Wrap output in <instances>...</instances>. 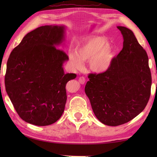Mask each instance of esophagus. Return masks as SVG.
<instances>
[{
  "mask_svg": "<svg viewBox=\"0 0 157 157\" xmlns=\"http://www.w3.org/2000/svg\"><path fill=\"white\" fill-rule=\"evenodd\" d=\"M78 81H79V83H80L81 84H84V83H85V82H86V78H84V77L81 76V77H79V78Z\"/></svg>",
  "mask_w": 157,
  "mask_h": 157,
  "instance_id": "esophagus-1",
  "label": "esophagus"
}]
</instances>
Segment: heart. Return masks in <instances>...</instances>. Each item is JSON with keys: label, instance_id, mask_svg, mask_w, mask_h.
I'll list each match as a JSON object with an SVG mask.
<instances>
[{"label": "heart", "instance_id": "1", "mask_svg": "<svg viewBox=\"0 0 157 157\" xmlns=\"http://www.w3.org/2000/svg\"><path fill=\"white\" fill-rule=\"evenodd\" d=\"M113 48L104 37H95L89 40L77 51V55L70 56V60L76 69H82V62L89 61V67L92 71H106L111 64Z\"/></svg>", "mask_w": 157, "mask_h": 157}]
</instances>
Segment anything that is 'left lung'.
Segmentation results:
<instances>
[{
	"label": "left lung",
	"mask_w": 157,
	"mask_h": 157,
	"mask_svg": "<svg viewBox=\"0 0 157 157\" xmlns=\"http://www.w3.org/2000/svg\"><path fill=\"white\" fill-rule=\"evenodd\" d=\"M123 49L106 71L90 73L85 86L95 116L103 124L117 126L131 121L146 107L152 78L148 57L129 29L117 26Z\"/></svg>",
	"instance_id": "8db88e82"
}]
</instances>
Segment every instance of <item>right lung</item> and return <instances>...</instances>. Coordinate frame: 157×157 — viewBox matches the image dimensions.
<instances>
[{"mask_svg":"<svg viewBox=\"0 0 157 157\" xmlns=\"http://www.w3.org/2000/svg\"><path fill=\"white\" fill-rule=\"evenodd\" d=\"M65 27L44 25L23 37L11 52L6 64L5 88L15 111L23 121L38 126L55 123L67 101L65 86L75 73H65L69 60L57 48L64 40Z\"/></svg>","mask_w":157,"mask_h":157,"instance_id":"1","label":"right lung"}]
</instances>
